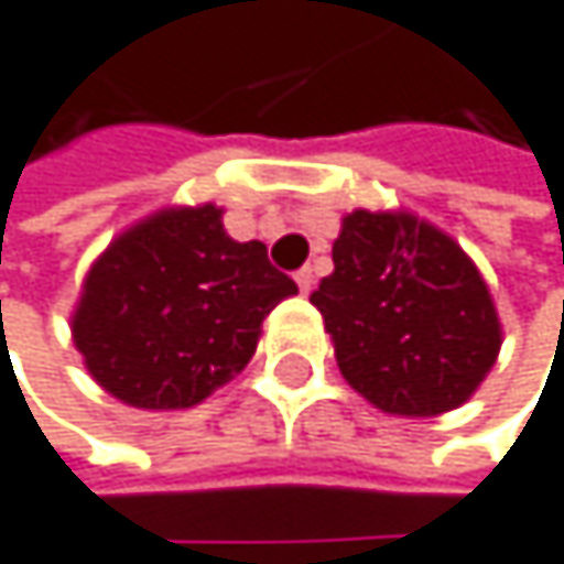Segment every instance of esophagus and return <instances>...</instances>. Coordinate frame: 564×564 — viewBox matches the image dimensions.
Here are the masks:
<instances>
[{"mask_svg":"<svg viewBox=\"0 0 564 564\" xmlns=\"http://www.w3.org/2000/svg\"><path fill=\"white\" fill-rule=\"evenodd\" d=\"M295 282H299V289H302V292H313V285H316L313 269H308V265H305V269H299V272H295Z\"/></svg>","mask_w":564,"mask_h":564,"instance_id":"34e87169","label":"esophagus"}]
</instances>
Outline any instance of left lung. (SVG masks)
Returning a JSON list of instances; mask_svg holds the SVG:
<instances>
[{
	"mask_svg": "<svg viewBox=\"0 0 564 564\" xmlns=\"http://www.w3.org/2000/svg\"><path fill=\"white\" fill-rule=\"evenodd\" d=\"M333 265L308 302L349 387L383 413L454 410L488 377L501 323L481 272L444 231L413 215L352 212Z\"/></svg>",
	"mask_w": 564,
	"mask_h": 564,
	"instance_id": "8db88e82",
	"label": "left lung"
}]
</instances>
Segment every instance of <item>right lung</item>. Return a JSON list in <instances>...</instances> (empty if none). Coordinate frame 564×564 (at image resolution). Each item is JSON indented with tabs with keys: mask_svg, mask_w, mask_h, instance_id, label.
Instances as JSON below:
<instances>
[{
	"mask_svg": "<svg viewBox=\"0 0 564 564\" xmlns=\"http://www.w3.org/2000/svg\"><path fill=\"white\" fill-rule=\"evenodd\" d=\"M295 292L262 241L225 235L215 205L171 208L97 259L73 316V343L117 400L181 410L245 370L262 319Z\"/></svg>",
	"mask_w": 564,
	"mask_h": 564,
	"instance_id": "1",
	"label": "right lung"
}]
</instances>
